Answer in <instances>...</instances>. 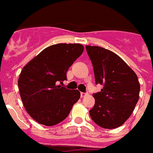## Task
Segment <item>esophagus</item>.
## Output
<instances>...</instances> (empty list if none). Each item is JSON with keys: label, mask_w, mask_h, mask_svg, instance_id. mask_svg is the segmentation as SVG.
I'll list each match as a JSON object with an SVG mask.
<instances>
[{"label": "esophagus", "mask_w": 153, "mask_h": 153, "mask_svg": "<svg viewBox=\"0 0 153 153\" xmlns=\"http://www.w3.org/2000/svg\"><path fill=\"white\" fill-rule=\"evenodd\" d=\"M80 94H81V97L82 98V97H84V96H85L88 95V92H81Z\"/></svg>", "instance_id": "obj_1"}]
</instances>
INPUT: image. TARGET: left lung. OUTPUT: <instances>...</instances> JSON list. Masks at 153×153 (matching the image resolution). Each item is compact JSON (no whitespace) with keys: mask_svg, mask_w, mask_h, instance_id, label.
Returning <instances> with one entry per match:
<instances>
[{"mask_svg":"<svg viewBox=\"0 0 153 153\" xmlns=\"http://www.w3.org/2000/svg\"><path fill=\"white\" fill-rule=\"evenodd\" d=\"M96 84L95 105L89 114L97 125L106 129L121 126L130 117L139 98L140 84L134 71L118 55L100 47L86 46Z\"/></svg>","mask_w":153,"mask_h":153,"instance_id":"left-lung-1","label":"left lung"}]
</instances>
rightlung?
I'll return each instance as SVG.
<instances>
[{
	"label": "right lung",
	"instance_id": "add662e5",
	"mask_svg": "<svg viewBox=\"0 0 153 153\" xmlns=\"http://www.w3.org/2000/svg\"><path fill=\"white\" fill-rule=\"evenodd\" d=\"M84 51L79 43H58L47 47L31 60L19 75L23 105L39 124L53 126L68 116L80 98L79 90L58 85L67 79V71Z\"/></svg>",
	"mask_w": 153,
	"mask_h": 153
}]
</instances>
